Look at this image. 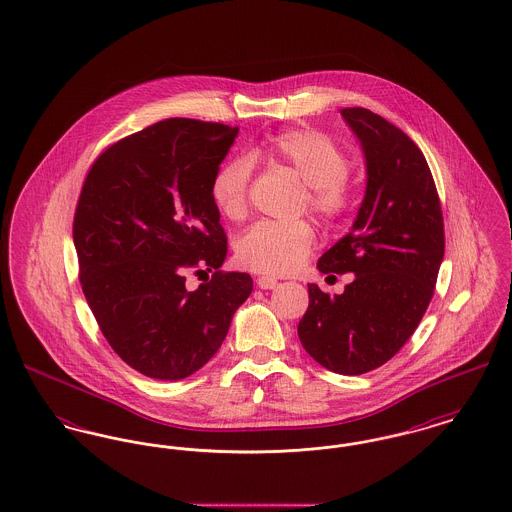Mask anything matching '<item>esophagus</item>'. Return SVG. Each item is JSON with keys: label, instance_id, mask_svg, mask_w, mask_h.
Segmentation results:
<instances>
[{"label": "esophagus", "instance_id": "34e87169", "mask_svg": "<svg viewBox=\"0 0 512 512\" xmlns=\"http://www.w3.org/2000/svg\"><path fill=\"white\" fill-rule=\"evenodd\" d=\"M257 286L261 290H274L278 286V280L270 278V276H261V278H257Z\"/></svg>", "mask_w": 512, "mask_h": 512}]
</instances>
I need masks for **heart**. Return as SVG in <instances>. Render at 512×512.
Returning <instances> with one entry per match:
<instances>
[{
    "label": "heart",
    "instance_id": "1",
    "mask_svg": "<svg viewBox=\"0 0 512 512\" xmlns=\"http://www.w3.org/2000/svg\"><path fill=\"white\" fill-rule=\"evenodd\" d=\"M268 159L290 167L307 184L309 209L322 220H338L349 211L353 192L347 180L351 161L330 136L311 130H286L267 144ZM253 178L251 157L238 155L220 167L211 195L220 213L230 220L244 219ZM315 247V230L307 222H257L238 238L240 265L263 274H290Z\"/></svg>",
    "mask_w": 512,
    "mask_h": 512
}]
</instances>
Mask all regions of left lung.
Listing matches in <instances>:
<instances>
[{
    "instance_id": "1",
    "label": "left lung",
    "mask_w": 512,
    "mask_h": 512,
    "mask_svg": "<svg viewBox=\"0 0 512 512\" xmlns=\"http://www.w3.org/2000/svg\"><path fill=\"white\" fill-rule=\"evenodd\" d=\"M341 117L363 147L366 192L351 230L317 267L355 278L341 295L309 284L297 334L318 365L357 376L388 363L413 336L434 295L445 234L432 172L413 140L363 107Z\"/></svg>"
}]
</instances>
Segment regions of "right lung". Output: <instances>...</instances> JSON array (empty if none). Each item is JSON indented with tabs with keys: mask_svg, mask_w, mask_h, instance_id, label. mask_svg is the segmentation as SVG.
<instances>
[{
	"mask_svg": "<svg viewBox=\"0 0 512 512\" xmlns=\"http://www.w3.org/2000/svg\"><path fill=\"white\" fill-rule=\"evenodd\" d=\"M238 126L167 119L107 147L88 172L74 213L80 284L122 361L155 380L205 365L253 290L222 272L226 234L211 195ZM213 269L195 293L185 272Z\"/></svg>",
	"mask_w": 512,
	"mask_h": 512,
	"instance_id": "add662e5",
	"label": "right lung"
}]
</instances>
